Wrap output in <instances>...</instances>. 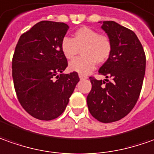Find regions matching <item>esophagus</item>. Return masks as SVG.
<instances>
[{
    "label": "esophagus",
    "mask_w": 154,
    "mask_h": 154,
    "mask_svg": "<svg viewBox=\"0 0 154 154\" xmlns=\"http://www.w3.org/2000/svg\"><path fill=\"white\" fill-rule=\"evenodd\" d=\"M79 78H80L81 80H82V79H86V78H87V77H86V76H84V75H82V74H79Z\"/></svg>",
    "instance_id": "obj_1"
}]
</instances>
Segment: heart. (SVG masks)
Returning <instances> with one entry per match:
<instances>
[{"mask_svg": "<svg viewBox=\"0 0 154 154\" xmlns=\"http://www.w3.org/2000/svg\"><path fill=\"white\" fill-rule=\"evenodd\" d=\"M60 49L67 60H72L80 51L81 57L71 61L69 69L79 74H88L94 71L97 63L105 62L110 56L112 43L110 38L88 27L77 29L73 38L65 37L61 40Z\"/></svg>", "mask_w": 154, "mask_h": 154, "instance_id": "heart-1", "label": "heart"}]
</instances>
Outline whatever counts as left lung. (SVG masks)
<instances>
[{
    "label": "left lung",
    "mask_w": 154,
    "mask_h": 154,
    "mask_svg": "<svg viewBox=\"0 0 154 154\" xmlns=\"http://www.w3.org/2000/svg\"><path fill=\"white\" fill-rule=\"evenodd\" d=\"M112 43L109 59L99 73L111 77L107 82L89 77L92 89L87 97L90 114L103 123L117 121L128 115L141 93L146 56L136 33L114 21L99 22Z\"/></svg>",
    "instance_id": "1"
}]
</instances>
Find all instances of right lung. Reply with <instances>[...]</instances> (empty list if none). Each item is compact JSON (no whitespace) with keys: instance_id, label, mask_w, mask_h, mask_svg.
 Segmentation results:
<instances>
[{"instance_id":"right-lung-1","label":"right lung","mask_w":154,"mask_h":154,"mask_svg":"<svg viewBox=\"0 0 154 154\" xmlns=\"http://www.w3.org/2000/svg\"><path fill=\"white\" fill-rule=\"evenodd\" d=\"M69 29L64 23L41 21L21 35L12 58V77L21 105L29 115L51 121L60 116L79 82L65 74L67 60L60 49Z\"/></svg>"}]
</instances>
